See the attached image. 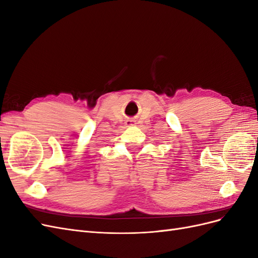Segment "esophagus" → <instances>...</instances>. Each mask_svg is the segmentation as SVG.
Wrapping results in <instances>:
<instances>
[{"mask_svg":"<svg viewBox=\"0 0 258 258\" xmlns=\"http://www.w3.org/2000/svg\"><path fill=\"white\" fill-rule=\"evenodd\" d=\"M136 126V121L134 119H128L126 121V127H134Z\"/></svg>","mask_w":258,"mask_h":258,"instance_id":"obj_1","label":"esophagus"}]
</instances>
